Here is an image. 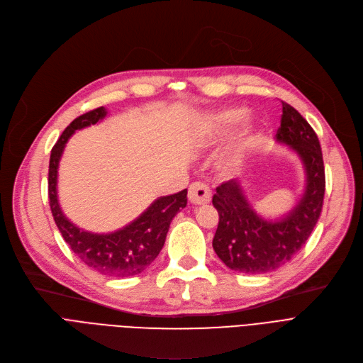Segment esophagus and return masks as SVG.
Returning <instances> with one entry per match:
<instances>
[{
    "label": "esophagus",
    "instance_id": "1",
    "mask_svg": "<svg viewBox=\"0 0 363 363\" xmlns=\"http://www.w3.org/2000/svg\"><path fill=\"white\" fill-rule=\"evenodd\" d=\"M190 203L194 205H205L211 201V190L203 183H191L189 187V195H187Z\"/></svg>",
    "mask_w": 363,
    "mask_h": 363
}]
</instances>
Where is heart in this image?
<instances>
[{
  "instance_id": "1",
  "label": "heart",
  "mask_w": 363,
  "mask_h": 363,
  "mask_svg": "<svg viewBox=\"0 0 363 363\" xmlns=\"http://www.w3.org/2000/svg\"><path fill=\"white\" fill-rule=\"evenodd\" d=\"M246 110L242 106H233V108L205 114L196 121L195 142L201 146H209L218 142L221 138L239 127L246 120ZM249 142L250 138L243 139L242 149L246 147Z\"/></svg>"
}]
</instances>
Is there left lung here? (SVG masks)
I'll return each instance as SVG.
<instances>
[{"label":"left lung","instance_id":"8db88e82","mask_svg":"<svg viewBox=\"0 0 363 363\" xmlns=\"http://www.w3.org/2000/svg\"><path fill=\"white\" fill-rule=\"evenodd\" d=\"M281 124L275 139L299 155L306 176L305 194L279 220H265L247 202L238 180L217 187L212 198L220 216L212 247L233 271L264 274L287 264L306 243L321 216L325 194V169L321 145L309 123L283 102Z\"/></svg>","mask_w":363,"mask_h":363}]
</instances>
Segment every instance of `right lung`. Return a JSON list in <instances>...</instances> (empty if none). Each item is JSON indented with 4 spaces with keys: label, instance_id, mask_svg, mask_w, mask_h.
<instances>
[{
    "label": "right lung",
    "instance_id": "obj_1",
    "mask_svg": "<svg viewBox=\"0 0 363 363\" xmlns=\"http://www.w3.org/2000/svg\"><path fill=\"white\" fill-rule=\"evenodd\" d=\"M105 116L106 110L104 106L79 116L66 127L54 145L48 172L50 206L64 240L84 265L106 277H132L145 271L158 257L165 243L169 224L187 203V189L174 195L158 198L136 220L114 233L98 234L76 227L62 214L58 203V164L70 136L83 127L96 124Z\"/></svg>",
    "mask_w": 363,
    "mask_h": 363
}]
</instances>
